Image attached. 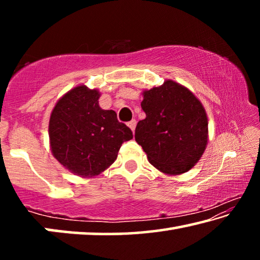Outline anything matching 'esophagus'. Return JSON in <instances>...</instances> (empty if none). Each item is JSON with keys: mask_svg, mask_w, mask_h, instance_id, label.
I'll list each match as a JSON object with an SVG mask.
<instances>
[{"mask_svg": "<svg viewBox=\"0 0 260 260\" xmlns=\"http://www.w3.org/2000/svg\"><path fill=\"white\" fill-rule=\"evenodd\" d=\"M127 126H128L129 128L132 129V132H133V133H134V131H135V126H136V120H135V119H133V120L128 121V122H127Z\"/></svg>", "mask_w": 260, "mask_h": 260, "instance_id": "esophagus-1", "label": "esophagus"}]
</instances>
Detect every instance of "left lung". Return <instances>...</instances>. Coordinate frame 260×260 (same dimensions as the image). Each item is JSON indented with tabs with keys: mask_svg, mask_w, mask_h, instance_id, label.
I'll use <instances>...</instances> for the list:
<instances>
[{
	"mask_svg": "<svg viewBox=\"0 0 260 260\" xmlns=\"http://www.w3.org/2000/svg\"><path fill=\"white\" fill-rule=\"evenodd\" d=\"M141 102L146 118L135 128V141L160 172L179 175L192 169L208 144V116L187 87L165 80L144 90Z\"/></svg>",
	"mask_w": 260,
	"mask_h": 260,
	"instance_id": "8db88e82",
	"label": "left lung"
}]
</instances>
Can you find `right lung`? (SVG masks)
<instances>
[{
  "label": "right lung",
  "instance_id": "obj_1",
  "mask_svg": "<svg viewBox=\"0 0 260 260\" xmlns=\"http://www.w3.org/2000/svg\"><path fill=\"white\" fill-rule=\"evenodd\" d=\"M99 89L79 85L57 101L49 120V142L54 157L81 178L99 175L117 159L132 131L117 119L113 110L100 107Z\"/></svg>",
  "mask_w": 260,
  "mask_h": 260
}]
</instances>
